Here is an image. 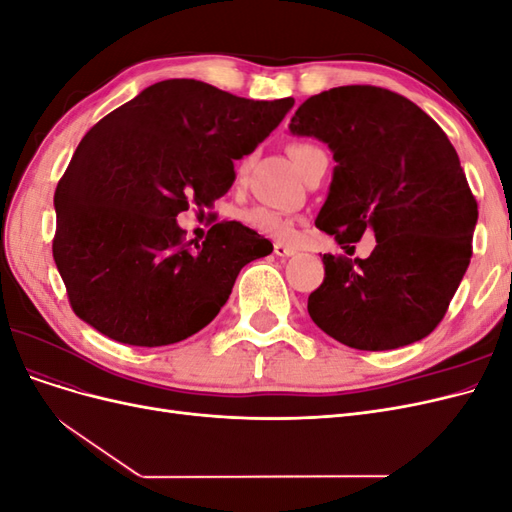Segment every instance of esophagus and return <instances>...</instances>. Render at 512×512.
Masks as SVG:
<instances>
[{"instance_id":"1","label":"esophagus","mask_w":512,"mask_h":512,"mask_svg":"<svg viewBox=\"0 0 512 512\" xmlns=\"http://www.w3.org/2000/svg\"><path fill=\"white\" fill-rule=\"evenodd\" d=\"M273 252H275V256H280V258H288L292 254H297V250H294L292 245H286V243H275Z\"/></svg>"}]
</instances>
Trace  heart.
Returning <instances> with one entry per match:
<instances>
[{
	"label": "heart",
	"mask_w": 512,
	"mask_h": 512,
	"mask_svg": "<svg viewBox=\"0 0 512 512\" xmlns=\"http://www.w3.org/2000/svg\"><path fill=\"white\" fill-rule=\"evenodd\" d=\"M316 151H320V147H316L312 143H294L290 147L292 158L297 160L299 166ZM243 220L247 226L260 232V235L271 237V239H290L294 232V218L280 209H271V207L260 205V207L245 211Z\"/></svg>",
	"instance_id": "b5f03b06"
}]
</instances>
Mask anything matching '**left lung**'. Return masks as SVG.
I'll return each instance as SVG.
<instances>
[{
  "label": "left lung",
  "instance_id": "1",
  "mask_svg": "<svg viewBox=\"0 0 512 512\" xmlns=\"http://www.w3.org/2000/svg\"><path fill=\"white\" fill-rule=\"evenodd\" d=\"M290 132L327 143L337 162L316 226L376 247L354 262L324 254L309 294L318 327L356 350H393L442 322L472 258L478 205L457 151L425 111L391 89L346 85L307 98Z\"/></svg>",
  "mask_w": 512,
  "mask_h": 512
}]
</instances>
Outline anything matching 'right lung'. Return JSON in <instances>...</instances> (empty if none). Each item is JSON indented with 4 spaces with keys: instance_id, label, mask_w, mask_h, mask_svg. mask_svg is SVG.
Segmentation results:
<instances>
[{
    "instance_id": "obj_1",
    "label": "right lung",
    "mask_w": 512,
    "mask_h": 512,
    "mask_svg": "<svg viewBox=\"0 0 512 512\" xmlns=\"http://www.w3.org/2000/svg\"><path fill=\"white\" fill-rule=\"evenodd\" d=\"M294 104L247 100L203 81L143 89L91 128L55 190L53 258L74 314L130 346L198 333L239 271L273 243L239 222L185 241L177 215L209 207Z\"/></svg>"
}]
</instances>
